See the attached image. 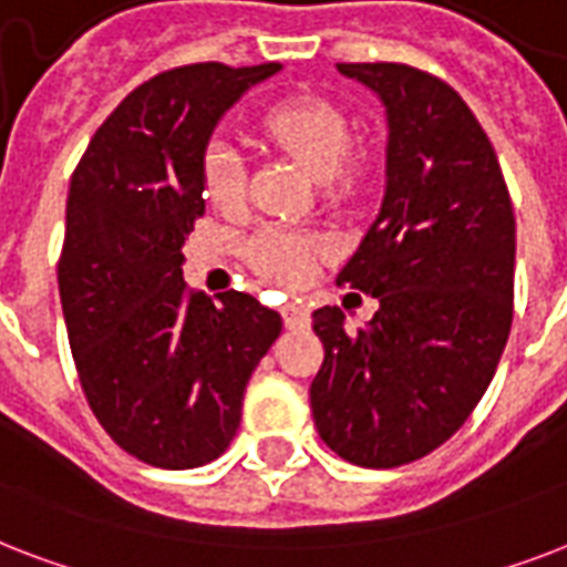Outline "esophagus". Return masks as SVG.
Returning a JSON list of instances; mask_svg holds the SVG:
<instances>
[{"instance_id":"34e87169","label":"esophagus","mask_w":567,"mask_h":567,"mask_svg":"<svg viewBox=\"0 0 567 567\" xmlns=\"http://www.w3.org/2000/svg\"><path fill=\"white\" fill-rule=\"evenodd\" d=\"M282 320L285 329H308V323H311L308 308L302 302H288V306H282Z\"/></svg>"}]
</instances>
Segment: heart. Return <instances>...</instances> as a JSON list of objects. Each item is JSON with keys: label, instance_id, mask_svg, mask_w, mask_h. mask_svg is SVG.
<instances>
[{"label": "heart", "instance_id": "1", "mask_svg": "<svg viewBox=\"0 0 567 567\" xmlns=\"http://www.w3.org/2000/svg\"><path fill=\"white\" fill-rule=\"evenodd\" d=\"M265 127L282 148L291 151L317 179L338 177L352 148V127L338 107L320 99H291L276 104ZM206 195L215 206H229L244 195V154L236 142L215 140L204 163ZM250 261L259 274L279 282L306 279L315 247L306 238L265 229L252 238Z\"/></svg>", "mask_w": 567, "mask_h": 567}]
</instances>
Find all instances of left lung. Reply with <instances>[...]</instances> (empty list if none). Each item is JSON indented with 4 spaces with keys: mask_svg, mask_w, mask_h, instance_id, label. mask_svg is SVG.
Returning a JSON list of instances; mask_svg holds the SVG:
<instances>
[{
    "mask_svg": "<svg viewBox=\"0 0 567 567\" xmlns=\"http://www.w3.org/2000/svg\"><path fill=\"white\" fill-rule=\"evenodd\" d=\"M388 118L384 197L338 285L379 299L355 334L315 311L317 434L363 468L443 445L489 388L513 326L515 218L489 136L445 81L404 63H338Z\"/></svg>",
    "mask_w": 567,
    "mask_h": 567,
    "instance_id": "1",
    "label": "left lung"
}]
</instances>
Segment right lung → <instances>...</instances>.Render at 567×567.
<instances>
[{
	"mask_svg": "<svg viewBox=\"0 0 567 567\" xmlns=\"http://www.w3.org/2000/svg\"><path fill=\"white\" fill-rule=\"evenodd\" d=\"M279 63H192L151 78L101 124L66 200L58 288L92 413L156 468L220 457L282 317L241 291H186L183 244L204 215L218 122Z\"/></svg>",
	"mask_w": 567,
	"mask_h": 567,
	"instance_id": "right-lung-1",
	"label": "right lung"
}]
</instances>
